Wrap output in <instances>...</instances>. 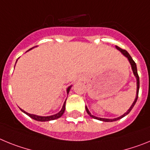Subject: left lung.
I'll return each mask as SVG.
<instances>
[{
    "mask_svg": "<svg viewBox=\"0 0 150 150\" xmlns=\"http://www.w3.org/2000/svg\"><path fill=\"white\" fill-rule=\"evenodd\" d=\"M116 48L118 50H120V51L121 52V53L122 54V55H124L125 57H126L127 59H128V62H129L130 64H131V66H132V71H133V74H134V76H135V78H136V79H137V92H136V98H135L134 101L133 102V104H132V106L130 107L129 109H128V110H127V112H125L124 114L122 115V116H120V117L115 118V119H105V118H99V117H97V116H93V115H91V113L89 112L88 109V108H87L86 106V110L87 113H88V114L89 115V116H91V118H93V119H95V120H100V121H103V122H114V121H117V120H120V119L123 118V117H124V116H126V115H128V113H129V112H131V110H132V108H133V107H134V106L135 105V104H136V102H137V98H138L139 88H140V79H139L138 74H137V65H136V63H135V62H134V60H133V59H132V57H131V55H129V53H128V52L126 51V50H122L121 48H120V47H119V46H116Z\"/></svg>",
    "mask_w": 150,
    "mask_h": 150,
    "instance_id": "left-lung-1",
    "label": "left lung"
}]
</instances>
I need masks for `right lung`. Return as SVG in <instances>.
Listing matches in <instances>:
<instances>
[{
	"label": "right lung",
	"instance_id": "obj_1",
	"mask_svg": "<svg viewBox=\"0 0 150 150\" xmlns=\"http://www.w3.org/2000/svg\"><path fill=\"white\" fill-rule=\"evenodd\" d=\"M34 48V47H33ZM31 48V49H33ZM30 49V50H31ZM29 50H28V51H29ZM17 62V60H16ZM16 66V64H15ZM71 87H72V86H70L68 87V88H67V94L68 95L69 91H70V90H71ZM67 100V99H66ZM66 100L64 102V104L63 106H62V110H61L60 111H59L58 113H56V114H54V115H52V116H38V115H35V114H30V113H28V112H25V110H22L20 108L21 110L22 111V112H24V113H25L26 115H28V116H30L31 119H33V120H37V121H39V122H48V121H51V120H56V119H59V118H60L61 116L63 115L64 112V110H65V104H66Z\"/></svg>",
	"mask_w": 150,
	"mask_h": 150
}]
</instances>
